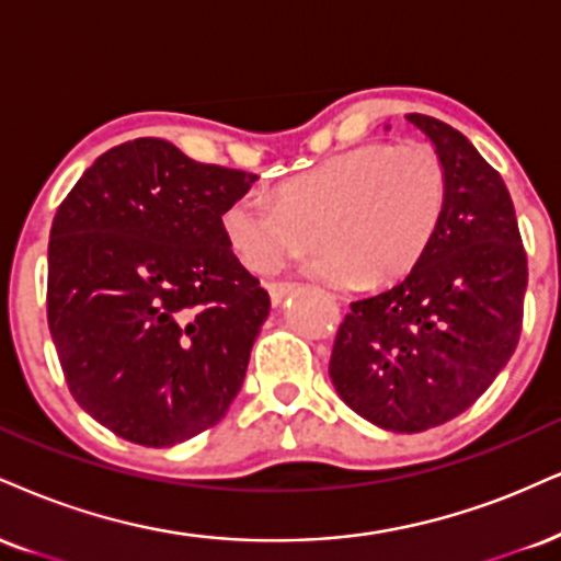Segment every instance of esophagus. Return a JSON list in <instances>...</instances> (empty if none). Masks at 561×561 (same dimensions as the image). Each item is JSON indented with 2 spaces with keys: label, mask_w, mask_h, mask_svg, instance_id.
Instances as JSON below:
<instances>
[{
  "label": "esophagus",
  "mask_w": 561,
  "mask_h": 561,
  "mask_svg": "<svg viewBox=\"0 0 561 561\" xmlns=\"http://www.w3.org/2000/svg\"><path fill=\"white\" fill-rule=\"evenodd\" d=\"M266 289H268V295H272L274 306H279V302L285 300L289 293H295V285L293 282H268Z\"/></svg>",
  "instance_id": "esophagus-1"
}]
</instances>
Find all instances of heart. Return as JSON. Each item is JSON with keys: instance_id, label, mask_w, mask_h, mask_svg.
<instances>
[{"instance_id": "obj_1", "label": "heart", "mask_w": 561, "mask_h": 561, "mask_svg": "<svg viewBox=\"0 0 561 561\" xmlns=\"http://www.w3.org/2000/svg\"><path fill=\"white\" fill-rule=\"evenodd\" d=\"M449 201L442 153L426 140L350 148L279 182L276 201L245 193L221 211V232L259 274L302 263L332 285L379 287L402 279L434 242Z\"/></svg>"}]
</instances>
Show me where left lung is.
Returning <instances> with one entry per match:
<instances>
[{"instance_id":"obj_1","label":"left lung","mask_w":561,"mask_h":561,"mask_svg":"<svg viewBox=\"0 0 561 561\" xmlns=\"http://www.w3.org/2000/svg\"><path fill=\"white\" fill-rule=\"evenodd\" d=\"M442 153L449 201L434 242L400 285L350 302L329 376L383 431L417 434L473 404L523 332L528 259L502 174L455 127L408 114Z\"/></svg>"}]
</instances>
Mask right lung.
Segmentation results:
<instances>
[{"label": "right lung", "mask_w": 561, "mask_h": 561, "mask_svg": "<svg viewBox=\"0 0 561 561\" xmlns=\"http://www.w3.org/2000/svg\"><path fill=\"white\" fill-rule=\"evenodd\" d=\"M255 180L138 138L101 153L57 208L54 347L76 402L127 442H187L238 397L272 300L221 211Z\"/></svg>", "instance_id": "right-lung-1"}]
</instances>
